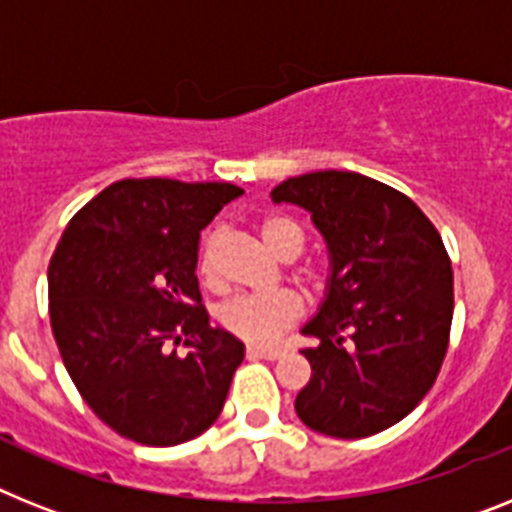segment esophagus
<instances>
[{
    "instance_id": "obj_1",
    "label": "esophagus",
    "mask_w": 512,
    "mask_h": 512,
    "mask_svg": "<svg viewBox=\"0 0 512 512\" xmlns=\"http://www.w3.org/2000/svg\"><path fill=\"white\" fill-rule=\"evenodd\" d=\"M246 356L248 358H266V361H274V358L282 356V348H261V345H248Z\"/></svg>"
}]
</instances>
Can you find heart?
<instances>
[{
  "label": "heart",
  "mask_w": 512,
  "mask_h": 512,
  "mask_svg": "<svg viewBox=\"0 0 512 512\" xmlns=\"http://www.w3.org/2000/svg\"><path fill=\"white\" fill-rule=\"evenodd\" d=\"M261 238L280 259H295L303 251V230L295 225L290 217L282 214H269L259 225ZM198 274L206 285H214V238L204 243L201 259H198ZM303 314L301 298L290 290H277V293L264 295H240L232 298L217 311L219 327L240 337V340L253 342V345H269L272 340L293 327Z\"/></svg>",
  "instance_id": "obj_1"
}]
</instances>
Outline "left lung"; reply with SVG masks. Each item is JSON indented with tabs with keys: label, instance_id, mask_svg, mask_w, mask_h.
<instances>
[{
	"label": "left lung",
	"instance_id": "left-lung-1",
	"mask_svg": "<svg viewBox=\"0 0 512 512\" xmlns=\"http://www.w3.org/2000/svg\"><path fill=\"white\" fill-rule=\"evenodd\" d=\"M311 211L332 277L301 350L311 379L295 398L308 429L361 439L403 421L432 390L453 324V266L411 198L356 172H308L272 190Z\"/></svg>",
	"mask_w": 512,
	"mask_h": 512
}]
</instances>
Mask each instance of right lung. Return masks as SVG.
Masks as SVG:
<instances>
[{"mask_svg":"<svg viewBox=\"0 0 512 512\" xmlns=\"http://www.w3.org/2000/svg\"><path fill=\"white\" fill-rule=\"evenodd\" d=\"M243 196L230 183L128 177L67 222L49 261L59 356L96 416L138 445L172 447L222 413L243 342L211 329L196 264L201 230ZM183 341L188 357L172 344Z\"/></svg>","mask_w":512,"mask_h":512,"instance_id":"obj_1","label":"right lung"}]
</instances>
